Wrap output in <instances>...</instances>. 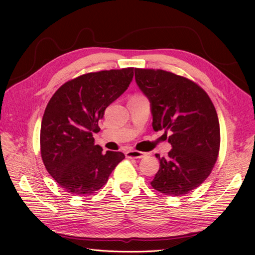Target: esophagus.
I'll list each match as a JSON object with an SVG mask.
<instances>
[{"instance_id": "obj_1", "label": "esophagus", "mask_w": 255, "mask_h": 255, "mask_svg": "<svg viewBox=\"0 0 255 255\" xmlns=\"http://www.w3.org/2000/svg\"><path fill=\"white\" fill-rule=\"evenodd\" d=\"M145 155L144 152H141V151H137V150H129L126 152V156L129 159H141Z\"/></svg>"}]
</instances>
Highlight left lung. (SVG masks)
I'll return each instance as SVG.
<instances>
[{
  "instance_id": "8db88e82",
  "label": "left lung",
  "mask_w": 255,
  "mask_h": 255,
  "mask_svg": "<svg viewBox=\"0 0 255 255\" xmlns=\"http://www.w3.org/2000/svg\"><path fill=\"white\" fill-rule=\"evenodd\" d=\"M134 79L150 101L153 130L169 133L172 145L167 158L155 154L160 167L151 186L165 195L183 196L209 176L217 161V112L208 94L181 75L164 70L134 69Z\"/></svg>"
}]
</instances>
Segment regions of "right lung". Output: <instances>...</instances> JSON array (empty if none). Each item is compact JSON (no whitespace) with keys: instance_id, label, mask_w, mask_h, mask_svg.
Masks as SVG:
<instances>
[{"instance_id":"1","label":"right lung","mask_w":255,"mask_h":255,"mask_svg":"<svg viewBox=\"0 0 255 255\" xmlns=\"http://www.w3.org/2000/svg\"><path fill=\"white\" fill-rule=\"evenodd\" d=\"M133 78V68L86 73L61 85L52 95L40 127L41 159L64 191L91 195L108 181L125 154L94 143L100 119Z\"/></svg>"}]
</instances>
